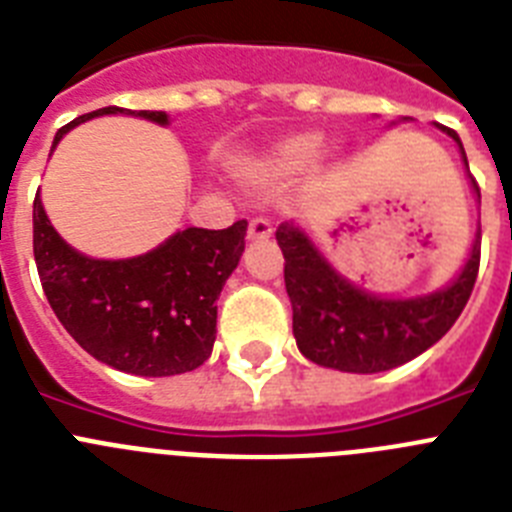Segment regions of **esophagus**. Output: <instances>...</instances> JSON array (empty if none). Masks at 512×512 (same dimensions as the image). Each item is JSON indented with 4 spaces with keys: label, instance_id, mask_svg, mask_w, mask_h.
I'll return each instance as SVG.
<instances>
[{
    "label": "esophagus",
    "instance_id": "34e87169",
    "mask_svg": "<svg viewBox=\"0 0 512 512\" xmlns=\"http://www.w3.org/2000/svg\"><path fill=\"white\" fill-rule=\"evenodd\" d=\"M271 238V223L264 217H256L248 223V241H266Z\"/></svg>",
    "mask_w": 512,
    "mask_h": 512
}]
</instances>
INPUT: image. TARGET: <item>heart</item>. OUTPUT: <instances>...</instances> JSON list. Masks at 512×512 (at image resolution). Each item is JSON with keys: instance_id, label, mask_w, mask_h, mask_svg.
<instances>
[{"instance_id": "1", "label": "heart", "mask_w": 512, "mask_h": 512, "mask_svg": "<svg viewBox=\"0 0 512 512\" xmlns=\"http://www.w3.org/2000/svg\"><path fill=\"white\" fill-rule=\"evenodd\" d=\"M320 153H323V133L318 130L292 133L243 166V179L253 187H279L295 182L318 164Z\"/></svg>"}]
</instances>
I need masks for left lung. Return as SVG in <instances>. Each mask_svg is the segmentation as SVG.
<instances>
[{"instance_id": "8db88e82", "label": "left lung", "mask_w": 512, "mask_h": 512, "mask_svg": "<svg viewBox=\"0 0 512 512\" xmlns=\"http://www.w3.org/2000/svg\"><path fill=\"white\" fill-rule=\"evenodd\" d=\"M408 120L400 117L392 125ZM436 128L454 140L469 171L459 135L443 125ZM469 182L479 200L477 182L472 176ZM479 241L477 230L467 261L446 287L415 297H384L343 277L297 220L282 223L277 243L300 354L312 364L351 374L387 372L413 361L449 333L467 305L477 282Z\"/></svg>"}]
</instances>
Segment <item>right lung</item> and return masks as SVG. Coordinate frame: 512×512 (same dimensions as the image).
<instances>
[{
    "mask_svg": "<svg viewBox=\"0 0 512 512\" xmlns=\"http://www.w3.org/2000/svg\"><path fill=\"white\" fill-rule=\"evenodd\" d=\"M102 115L169 125L166 112L102 107L63 125L51 153L69 130ZM246 228V220L225 230L184 228L140 256L92 259L58 235L40 192L33 205L35 264L56 318L87 354L135 377H174L210 359L217 297L241 261Z\"/></svg>",
    "mask_w": 512,
    "mask_h": 512,
    "instance_id": "obj_1",
    "label": "right lung"
}]
</instances>
